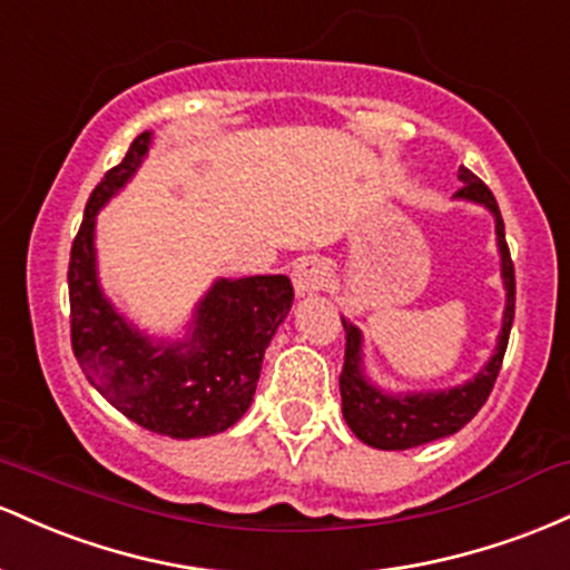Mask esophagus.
<instances>
[{
    "mask_svg": "<svg viewBox=\"0 0 570 570\" xmlns=\"http://www.w3.org/2000/svg\"><path fill=\"white\" fill-rule=\"evenodd\" d=\"M331 268L325 264V258L320 255H309V258H302L296 266H293V285H296L298 296H315V293L323 291L328 285Z\"/></svg>",
    "mask_w": 570,
    "mask_h": 570,
    "instance_id": "esophagus-1",
    "label": "esophagus"
}]
</instances>
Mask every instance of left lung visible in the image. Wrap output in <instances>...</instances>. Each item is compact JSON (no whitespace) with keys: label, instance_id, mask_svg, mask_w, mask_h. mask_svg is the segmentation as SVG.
<instances>
[{"label":"left lung","instance_id":"1","mask_svg":"<svg viewBox=\"0 0 570 570\" xmlns=\"http://www.w3.org/2000/svg\"><path fill=\"white\" fill-rule=\"evenodd\" d=\"M458 188L460 199L484 204L495 215L498 250H501L503 285H507V312H503V328L498 336L495 355L471 382L444 390V393H420V395H385L382 390L368 385L361 371V331L353 323L342 320L347 334V350H344V366L338 374V390H342V414L347 425L361 441L376 450H412V446L428 444L458 433L474 414L484 406L492 385L501 371L503 353L509 344V331L514 323V264H511L507 234H503V217L498 209L495 196L471 169L460 166Z\"/></svg>","mask_w":570,"mask_h":570}]
</instances>
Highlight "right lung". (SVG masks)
Segmentation results:
<instances>
[{
	"label": "right lung",
	"instance_id": "obj_1",
	"mask_svg": "<svg viewBox=\"0 0 570 570\" xmlns=\"http://www.w3.org/2000/svg\"><path fill=\"white\" fill-rule=\"evenodd\" d=\"M150 131L134 139L86 204L69 253V336L82 374L131 423L171 439L213 436L250 406L261 363L293 304L285 274L217 279L196 306L183 344H153L134 331L96 283L94 217L137 171Z\"/></svg>",
	"mask_w": 570,
	"mask_h": 570
}]
</instances>
